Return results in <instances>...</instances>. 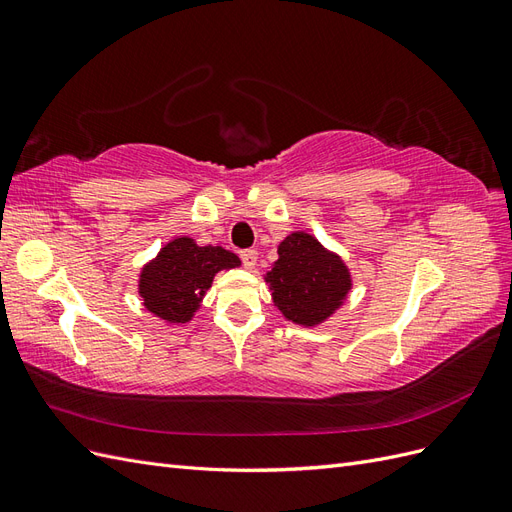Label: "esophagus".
Instances as JSON below:
<instances>
[{
	"instance_id": "34e87169",
	"label": "esophagus",
	"mask_w": 512,
	"mask_h": 512,
	"mask_svg": "<svg viewBox=\"0 0 512 512\" xmlns=\"http://www.w3.org/2000/svg\"><path fill=\"white\" fill-rule=\"evenodd\" d=\"M241 260H243L245 269H254L256 260H258V252L256 250H245V252H241Z\"/></svg>"
}]
</instances>
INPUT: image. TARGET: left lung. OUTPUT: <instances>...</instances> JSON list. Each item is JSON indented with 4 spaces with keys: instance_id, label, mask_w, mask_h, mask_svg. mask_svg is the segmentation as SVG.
Returning <instances> with one entry per match:
<instances>
[{
    "instance_id": "8db88e82",
    "label": "left lung",
    "mask_w": 512,
    "mask_h": 512,
    "mask_svg": "<svg viewBox=\"0 0 512 512\" xmlns=\"http://www.w3.org/2000/svg\"><path fill=\"white\" fill-rule=\"evenodd\" d=\"M273 305L301 327H318L342 307L352 290L344 258L314 235L294 230L277 245V260L265 273Z\"/></svg>"
}]
</instances>
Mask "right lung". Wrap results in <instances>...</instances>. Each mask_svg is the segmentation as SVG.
<instances>
[{"label":"right lung","instance_id":"add662e5","mask_svg":"<svg viewBox=\"0 0 512 512\" xmlns=\"http://www.w3.org/2000/svg\"><path fill=\"white\" fill-rule=\"evenodd\" d=\"M241 267L222 245H198L192 237L170 239L138 273V297L166 324H185L203 305L215 273Z\"/></svg>","mask_w":512,"mask_h":512}]
</instances>
